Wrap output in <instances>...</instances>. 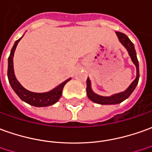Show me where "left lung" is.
I'll list each match as a JSON object with an SVG mask.
<instances>
[{
    "label": "left lung",
    "instance_id": "left-lung-1",
    "mask_svg": "<svg viewBox=\"0 0 152 152\" xmlns=\"http://www.w3.org/2000/svg\"><path fill=\"white\" fill-rule=\"evenodd\" d=\"M116 34L118 36V39L120 43L122 45L126 48V50L128 52V54L130 55L131 59L136 69H137V77L134 79V81L130 84V86L128 87L124 92L119 93V94H116L112 95V96H101L98 94H95L91 87V81H90L89 78L87 79V95L88 98H89L92 102L98 103V104H101V105H113V104H118L123 102L124 100H126V98H129L131 94H132L136 87L137 85L138 80H139V64H138L137 57V53L135 50V47H134L133 43L131 41L129 38L126 36V34L121 33V32H116Z\"/></svg>",
    "mask_w": 152,
    "mask_h": 152
}]
</instances>
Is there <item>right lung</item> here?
Here are the masks:
<instances>
[{
	"mask_svg": "<svg viewBox=\"0 0 152 152\" xmlns=\"http://www.w3.org/2000/svg\"><path fill=\"white\" fill-rule=\"evenodd\" d=\"M22 39H19L15 42L14 45L10 50V54L8 58V70H7V76L9 79L10 86L13 88L15 93L18 95V97L22 101L26 102V103L32 105L34 107H48L53 105L58 102L62 95L63 88L66 84V83L69 82L71 78L65 80L64 82L60 83L58 86L54 88V89L50 90L46 93H34L30 92L29 90L26 89L20 83L18 80L15 78L14 72V66H13V57H14L15 50L16 49V46L18 45L19 41Z\"/></svg>",
	"mask_w": 152,
	"mask_h": 152,
	"instance_id": "obj_1",
	"label": "right lung"
}]
</instances>
